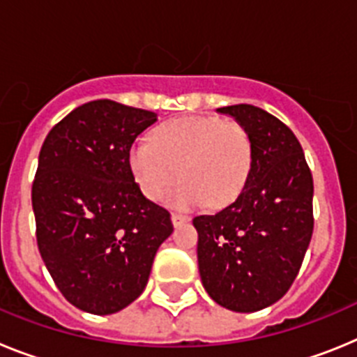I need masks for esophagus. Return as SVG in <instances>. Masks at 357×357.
Instances as JSON below:
<instances>
[{
  "label": "esophagus",
  "mask_w": 357,
  "mask_h": 357,
  "mask_svg": "<svg viewBox=\"0 0 357 357\" xmlns=\"http://www.w3.org/2000/svg\"><path fill=\"white\" fill-rule=\"evenodd\" d=\"M189 218L188 216H184V214H178V213H173L172 214V223L175 227H181V225H184L185 222H188Z\"/></svg>",
  "instance_id": "esophagus-1"
}]
</instances>
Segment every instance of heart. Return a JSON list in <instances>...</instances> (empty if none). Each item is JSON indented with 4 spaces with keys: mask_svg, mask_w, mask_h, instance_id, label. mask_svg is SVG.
<instances>
[{
    "mask_svg": "<svg viewBox=\"0 0 357 357\" xmlns=\"http://www.w3.org/2000/svg\"><path fill=\"white\" fill-rule=\"evenodd\" d=\"M254 162L247 128L236 121L207 116L169 119L151 132L150 141L135 143L128 155L132 175L146 198L166 197L178 173L184 181L168 204L191 211L230 206L247 185Z\"/></svg>",
    "mask_w": 357,
    "mask_h": 357,
    "instance_id": "obj_1",
    "label": "heart"
}]
</instances>
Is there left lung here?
<instances>
[{
  "label": "left lung",
  "instance_id": "8db88e82",
  "mask_svg": "<svg viewBox=\"0 0 357 357\" xmlns=\"http://www.w3.org/2000/svg\"><path fill=\"white\" fill-rule=\"evenodd\" d=\"M247 128L254 162L243 193L225 209L193 218L198 272L216 304L254 313L286 295L313 236V176L301 143L259 107L218 109Z\"/></svg>",
  "mask_w": 357,
  "mask_h": 357
}]
</instances>
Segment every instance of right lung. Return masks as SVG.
I'll list each match as a JSON object with an SVG mask.
<instances>
[{
    "mask_svg": "<svg viewBox=\"0 0 357 357\" xmlns=\"http://www.w3.org/2000/svg\"><path fill=\"white\" fill-rule=\"evenodd\" d=\"M155 112L112 100L71 110L39 153L31 207L37 245L66 301L112 314L146 288L151 264L173 232L166 209L144 198L132 175V143Z\"/></svg>",
    "mask_w": 357,
    "mask_h": 357,
    "instance_id": "right-lung-1",
    "label": "right lung"
}]
</instances>
